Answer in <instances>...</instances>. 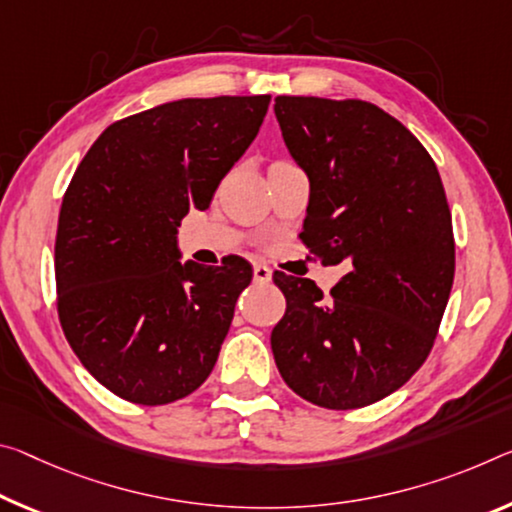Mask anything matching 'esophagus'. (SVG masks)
I'll use <instances>...</instances> for the list:
<instances>
[{
  "label": "esophagus",
  "mask_w": 512,
  "mask_h": 512,
  "mask_svg": "<svg viewBox=\"0 0 512 512\" xmlns=\"http://www.w3.org/2000/svg\"><path fill=\"white\" fill-rule=\"evenodd\" d=\"M253 278L257 285H269L271 282V269L266 264H255L253 266Z\"/></svg>",
  "instance_id": "34e87169"
}]
</instances>
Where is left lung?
Segmentation results:
<instances>
[{"label": "left lung", "instance_id": "8db88e82", "mask_svg": "<svg viewBox=\"0 0 512 512\" xmlns=\"http://www.w3.org/2000/svg\"><path fill=\"white\" fill-rule=\"evenodd\" d=\"M273 109L312 182L300 239L346 266L330 296L273 275L287 300L273 358L300 399L364 408L408 383L435 344L456 273L449 202L431 154L376 104L280 95Z\"/></svg>", "mask_w": 512, "mask_h": 512}]
</instances>
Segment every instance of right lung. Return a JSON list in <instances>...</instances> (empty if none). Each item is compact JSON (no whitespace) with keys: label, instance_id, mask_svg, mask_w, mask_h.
Segmentation results:
<instances>
[{"label":"right lung","instance_id":"1","mask_svg":"<svg viewBox=\"0 0 512 512\" xmlns=\"http://www.w3.org/2000/svg\"><path fill=\"white\" fill-rule=\"evenodd\" d=\"M271 95L189 97L100 134L63 193L56 312L81 364L120 399L166 405L205 383L250 285L246 259L180 262L177 227L207 209Z\"/></svg>","mask_w":512,"mask_h":512}]
</instances>
